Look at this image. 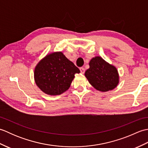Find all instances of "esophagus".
<instances>
[{"label": "esophagus", "mask_w": 148, "mask_h": 148, "mask_svg": "<svg viewBox=\"0 0 148 148\" xmlns=\"http://www.w3.org/2000/svg\"><path fill=\"white\" fill-rule=\"evenodd\" d=\"M79 70L81 71V74H84V72H85V69H84L83 67H80L79 68Z\"/></svg>", "instance_id": "1"}]
</instances>
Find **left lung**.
I'll use <instances>...</instances> for the list:
<instances>
[{
  "label": "left lung",
  "instance_id": "obj_1",
  "mask_svg": "<svg viewBox=\"0 0 148 148\" xmlns=\"http://www.w3.org/2000/svg\"><path fill=\"white\" fill-rule=\"evenodd\" d=\"M90 68L87 69L84 76L91 85L100 92H108L118 86L119 74L117 69L109 64L100 56L91 59Z\"/></svg>",
  "mask_w": 148,
  "mask_h": 148
}]
</instances>
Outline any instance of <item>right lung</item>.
<instances>
[{
    "label": "right lung",
    "mask_w": 148,
    "mask_h": 148,
    "mask_svg": "<svg viewBox=\"0 0 148 148\" xmlns=\"http://www.w3.org/2000/svg\"><path fill=\"white\" fill-rule=\"evenodd\" d=\"M79 69L63 53L54 52L40 60L34 70V79L39 88L49 95H58L71 86Z\"/></svg>",
    "instance_id": "right-lung-1"
}]
</instances>
